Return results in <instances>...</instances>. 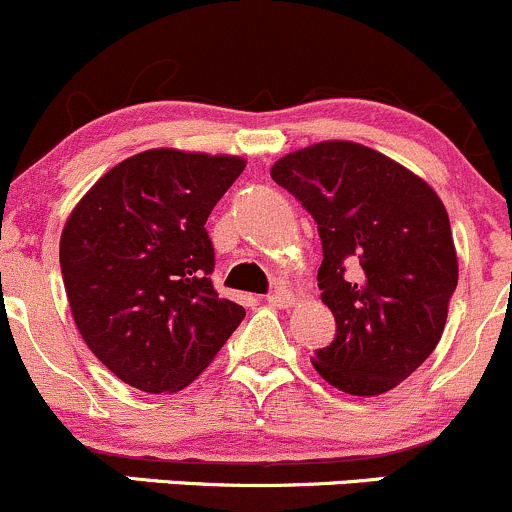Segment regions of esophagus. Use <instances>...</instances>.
<instances>
[{
  "mask_svg": "<svg viewBox=\"0 0 512 512\" xmlns=\"http://www.w3.org/2000/svg\"><path fill=\"white\" fill-rule=\"evenodd\" d=\"M266 300L273 308H291V305H295V295L291 291H286V288H278V291H273Z\"/></svg>",
  "mask_w": 512,
  "mask_h": 512,
  "instance_id": "esophagus-1",
  "label": "esophagus"
}]
</instances>
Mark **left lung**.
I'll return each mask as SVG.
<instances>
[{"mask_svg":"<svg viewBox=\"0 0 512 512\" xmlns=\"http://www.w3.org/2000/svg\"><path fill=\"white\" fill-rule=\"evenodd\" d=\"M273 182L318 224V288L335 340L315 352L328 384L377 397L439 345L458 283L449 214L439 194L392 157L350 140L283 155Z\"/></svg>","mask_w":512,"mask_h":512,"instance_id":"1","label":"left lung"}]
</instances>
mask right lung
Returning a JSON list of instances; mask_svg holds the SVG:
<instances>
[{
  "instance_id": "right-lung-1",
  "label": "right lung",
  "mask_w": 512,
  "mask_h": 512,
  "mask_svg": "<svg viewBox=\"0 0 512 512\" xmlns=\"http://www.w3.org/2000/svg\"><path fill=\"white\" fill-rule=\"evenodd\" d=\"M236 155L155 147L83 194L61 231L73 323L93 355L142 392H179L217 357L246 310L209 273L214 204L244 172Z\"/></svg>"
}]
</instances>
